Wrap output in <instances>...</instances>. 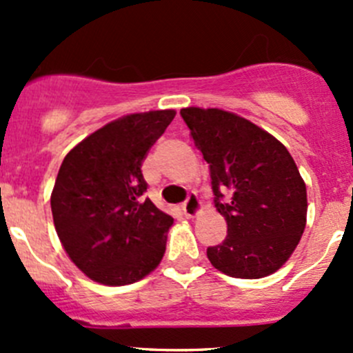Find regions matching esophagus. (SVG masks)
Returning <instances> with one entry per match:
<instances>
[{
	"mask_svg": "<svg viewBox=\"0 0 353 353\" xmlns=\"http://www.w3.org/2000/svg\"><path fill=\"white\" fill-rule=\"evenodd\" d=\"M183 212L188 219H194L199 213V199L194 194H190L183 205Z\"/></svg>",
	"mask_w": 353,
	"mask_h": 353,
	"instance_id": "1",
	"label": "esophagus"
}]
</instances>
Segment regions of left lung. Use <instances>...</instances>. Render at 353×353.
<instances>
[{
	"label": "left lung",
	"mask_w": 353,
	"mask_h": 353,
	"mask_svg": "<svg viewBox=\"0 0 353 353\" xmlns=\"http://www.w3.org/2000/svg\"><path fill=\"white\" fill-rule=\"evenodd\" d=\"M181 116L208 163L216 212L227 222L222 244L206 249L210 263L234 279L272 275L295 251L307 219L294 159L273 134L229 110L184 108Z\"/></svg>",
	"instance_id": "8db88e82"
}]
</instances>
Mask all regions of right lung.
Returning a JSON list of instances; mask_svg holds the SVG:
<instances>
[{
	"instance_id": "1",
	"label": "right lung",
	"mask_w": 353,
	"mask_h": 353,
	"mask_svg": "<svg viewBox=\"0 0 353 353\" xmlns=\"http://www.w3.org/2000/svg\"><path fill=\"white\" fill-rule=\"evenodd\" d=\"M176 110L117 117L71 148L51 193L66 254L94 282L134 283L160 265L174 219L150 199L141 165Z\"/></svg>"
}]
</instances>
